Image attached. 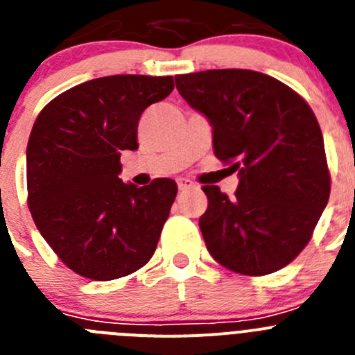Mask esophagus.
<instances>
[{
  "mask_svg": "<svg viewBox=\"0 0 355 355\" xmlns=\"http://www.w3.org/2000/svg\"><path fill=\"white\" fill-rule=\"evenodd\" d=\"M178 188H180V192H187V190H190V188H196V184H193L190 180H180L178 181Z\"/></svg>",
  "mask_w": 355,
  "mask_h": 355,
  "instance_id": "obj_1",
  "label": "esophagus"
}]
</instances>
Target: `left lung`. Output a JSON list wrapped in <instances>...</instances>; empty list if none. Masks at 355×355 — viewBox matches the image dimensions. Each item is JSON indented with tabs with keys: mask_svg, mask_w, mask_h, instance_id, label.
<instances>
[{
	"mask_svg": "<svg viewBox=\"0 0 355 355\" xmlns=\"http://www.w3.org/2000/svg\"><path fill=\"white\" fill-rule=\"evenodd\" d=\"M175 89L213 128V150L238 172L233 199L202 187L199 218L215 261L265 275L293 261L327 206L324 137L302 97L263 72L215 69L175 76Z\"/></svg>",
	"mask_w": 355,
	"mask_h": 355,
	"instance_id": "obj_1",
	"label": "left lung"
}]
</instances>
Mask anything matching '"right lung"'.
Listing matches in <instances>:
<instances>
[{"mask_svg":"<svg viewBox=\"0 0 355 355\" xmlns=\"http://www.w3.org/2000/svg\"><path fill=\"white\" fill-rule=\"evenodd\" d=\"M172 89V76L96 78L55 97L33 124L28 206L44 240L83 277H124L155 254L178 187L172 180L122 183L119 159L139 149L144 110Z\"/></svg>","mask_w":355,"mask_h":355,"instance_id":"right-lung-1","label":"right lung"}]
</instances>
